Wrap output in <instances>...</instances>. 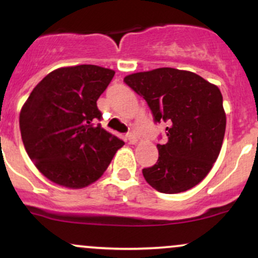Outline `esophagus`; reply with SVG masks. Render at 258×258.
Listing matches in <instances>:
<instances>
[{"label": "esophagus", "instance_id": "obj_1", "mask_svg": "<svg viewBox=\"0 0 258 258\" xmlns=\"http://www.w3.org/2000/svg\"><path fill=\"white\" fill-rule=\"evenodd\" d=\"M127 141H128L130 144H136L138 142V138L135 133H128L127 135Z\"/></svg>", "mask_w": 258, "mask_h": 258}]
</instances>
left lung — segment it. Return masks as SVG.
<instances>
[{"label": "left lung", "mask_w": 258, "mask_h": 258, "mask_svg": "<svg viewBox=\"0 0 258 258\" xmlns=\"http://www.w3.org/2000/svg\"><path fill=\"white\" fill-rule=\"evenodd\" d=\"M123 81L147 100L156 122H166V144H158L159 159L143 168L154 189L176 194L207 176L220 155L226 111L217 86L195 73L173 68L127 75Z\"/></svg>", "instance_id": "8db88e82"}]
</instances>
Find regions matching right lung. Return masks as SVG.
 <instances>
[{"mask_svg": "<svg viewBox=\"0 0 258 258\" xmlns=\"http://www.w3.org/2000/svg\"><path fill=\"white\" fill-rule=\"evenodd\" d=\"M115 72L98 65L53 70L22 106L19 127L29 158L46 178L69 189L86 188L105 172L123 142L94 121L97 100Z\"/></svg>", "mask_w": 258, "mask_h": 258, "instance_id": "add662e5", "label": "right lung"}]
</instances>
